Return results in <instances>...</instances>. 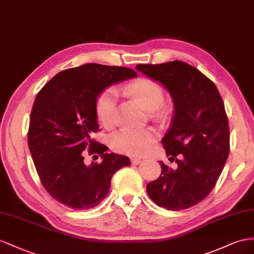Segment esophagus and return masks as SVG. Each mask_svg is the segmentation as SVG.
I'll return each mask as SVG.
<instances>
[{
  "label": "esophagus",
  "instance_id": "esophagus-1",
  "mask_svg": "<svg viewBox=\"0 0 254 254\" xmlns=\"http://www.w3.org/2000/svg\"><path fill=\"white\" fill-rule=\"evenodd\" d=\"M131 162H132L133 165H139L142 162V159H140L138 157H132L131 158Z\"/></svg>",
  "mask_w": 254,
  "mask_h": 254
}]
</instances>
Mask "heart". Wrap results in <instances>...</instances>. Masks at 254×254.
Segmentation results:
<instances>
[{
    "label": "heart",
    "mask_w": 254,
    "mask_h": 254,
    "mask_svg": "<svg viewBox=\"0 0 254 254\" xmlns=\"http://www.w3.org/2000/svg\"><path fill=\"white\" fill-rule=\"evenodd\" d=\"M127 95L135 98L148 112H154L164 102V90L158 83L148 78L128 84L122 88ZM97 116L106 127L116 123L117 114V93L115 89H106L101 93L96 105ZM152 129H134L123 127L111 135L110 142L114 150L128 155H141L150 149L155 140Z\"/></svg>",
    "instance_id": "1"
}]
</instances>
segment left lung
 I'll use <instances>...</instances> for the list:
<instances>
[{"label": "left lung", "instance_id": "1", "mask_svg": "<svg viewBox=\"0 0 254 254\" xmlns=\"http://www.w3.org/2000/svg\"><path fill=\"white\" fill-rule=\"evenodd\" d=\"M136 69L170 93L173 117L162 143L169 159L180 157L177 169L161 162V176L147 185V192L169 211L195 205L211 192L229 156V123L220 93L211 79L183 62Z\"/></svg>", "mask_w": 254, "mask_h": 254}]
</instances>
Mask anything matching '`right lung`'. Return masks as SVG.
<instances>
[{
  "label": "right lung",
  "instance_id": "right-lung-1",
  "mask_svg": "<svg viewBox=\"0 0 254 254\" xmlns=\"http://www.w3.org/2000/svg\"><path fill=\"white\" fill-rule=\"evenodd\" d=\"M133 77L136 72L126 67L86 64L60 72L36 97L28 148L43 187L56 201L74 209L96 207L110 192L114 173L131 165L127 156L107 153L92 136L99 129L100 93ZM87 153L99 154L103 162L87 165Z\"/></svg>",
  "mask_w": 254,
  "mask_h": 254
}]
</instances>
